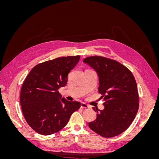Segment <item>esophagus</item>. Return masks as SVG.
Returning a JSON list of instances; mask_svg holds the SVG:
<instances>
[{"label": "esophagus", "mask_w": 159, "mask_h": 159, "mask_svg": "<svg viewBox=\"0 0 159 159\" xmlns=\"http://www.w3.org/2000/svg\"><path fill=\"white\" fill-rule=\"evenodd\" d=\"M81 107L84 108V109H88V108H89V106L88 105H87L85 103H81Z\"/></svg>", "instance_id": "esophagus-1"}]
</instances>
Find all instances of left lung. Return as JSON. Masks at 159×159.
I'll return each mask as SVG.
<instances>
[{
  "instance_id": "obj_1",
  "label": "left lung",
  "mask_w": 159,
  "mask_h": 159,
  "mask_svg": "<svg viewBox=\"0 0 159 159\" xmlns=\"http://www.w3.org/2000/svg\"><path fill=\"white\" fill-rule=\"evenodd\" d=\"M84 62L99 77L98 91L104 100V109L93 107L97 118L89 128L103 137H113L131 125L139 109L137 85L131 71L119 62L102 56H90Z\"/></svg>"
}]
</instances>
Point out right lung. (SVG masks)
<instances>
[{
	"instance_id": "right-lung-1",
	"label": "right lung",
	"mask_w": 159,
	"mask_h": 159,
	"mask_svg": "<svg viewBox=\"0 0 159 159\" xmlns=\"http://www.w3.org/2000/svg\"><path fill=\"white\" fill-rule=\"evenodd\" d=\"M80 56L57 57L34 67L22 84L20 102L30 127L43 135L63 129L71 114L80 109L78 102L61 98L58 89L68 82V75L78 63Z\"/></svg>"
}]
</instances>
